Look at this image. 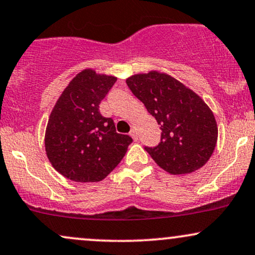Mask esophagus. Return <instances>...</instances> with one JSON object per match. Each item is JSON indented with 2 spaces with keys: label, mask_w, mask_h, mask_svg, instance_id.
Instances as JSON below:
<instances>
[{
  "label": "esophagus",
  "mask_w": 255,
  "mask_h": 255,
  "mask_svg": "<svg viewBox=\"0 0 255 255\" xmlns=\"http://www.w3.org/2000/svg\"><path fill=\"white\" fill-rule=\"evenodd\" d=\"M129 135H130L131 137H133L134 140H137V131H136V129H135V128H134V127L130 129Z\"/></svg>",
  "instance_id": "1"
}]
</instances>
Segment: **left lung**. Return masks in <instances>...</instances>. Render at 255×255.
Instances as JSON below:
<instances>
[{"mask_svg": "<svg viewBox=\"0 0 255 255\" xmlns=\"http://www.w3.org/2000/svg\"><path fill=\"white\" fill-rule=\"evenodd\" d=\"M126 83L160 125V143L145 147L153 160L171 174L191 173L207 164L219 135L208 104L182 82L157 70L136 73Z\"/></svg>", "mask_w": 255, "mask_h": 255, "instance_id": "8db88e82", "label": "left lung"}]
</instances>
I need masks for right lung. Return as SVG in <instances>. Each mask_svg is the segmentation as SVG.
<instances>
[{
    "mask_svg": "<svg viewBox=\"0 0 255 255\" xmlns=\"http://www.w3.org/2000/svg\"><path fill=\"white\" fill-rule=\"evenodd\" d=\"M116 79L84 69L71 79L52 109L45 151L52 166L67 179L103 180L127 152L131 137L116 133L114 121L98 110Z\"/></svg>",
    "mask_w": 255,
    "mask_h": 255,
    "instance_id": "1",
    "label": "right lung"
}]
</instances>
